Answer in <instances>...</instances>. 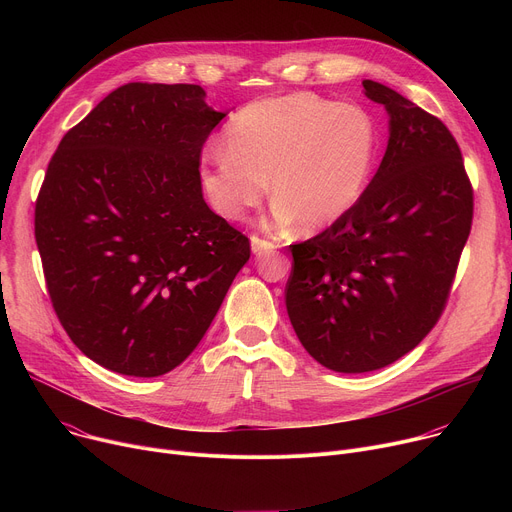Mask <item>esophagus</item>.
<instances>
[{"label":"esophagus","instance_id":"1","mask_svg":"<svg viewBox=\"0 0 512 512\" xmlns=\"http://www.w3.org/2000/svg\"><path fill=\"white\" fill-rule=\"evenodd\" d=\"M251 249L255 255H261V253H267V251H273L277 249V245L273 241H267V239H261L257 235L251 237Z\"/></svg>","mask_w":512,"mask_h":512}]
</instances>
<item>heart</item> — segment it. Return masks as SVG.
I'll list each match as a JSON object with an SVG mask.
<instances>
[{
	"label": "heart",
	"instance_id": "heart-1",
	"mask_svg": "<svg viewBox=\"0 0 512 512\" xmlns=\"http://www.w3.org/2000/svg\"><path fill=\"white\" fill-rule=\"evenodd\" d=\"M225 148H210L200 184L210 206L229 221L269 192L281 227L322 231L344 218L367 188L377 127L358 105L314 93H291L243 107L227 125Z\"/></svg>",
	"mask_w": 512,
	"mask_h": 512
}]
</instances>
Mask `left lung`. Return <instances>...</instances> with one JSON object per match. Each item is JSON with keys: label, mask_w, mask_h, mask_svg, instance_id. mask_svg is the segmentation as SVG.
<instances>
[{"label": "left lung", "mask_w": 512, "mask_h": 512, "mask_svg": "<svg viewBox=\"0 0 512 512\" xmlns=\"http://www.w3.org/2000/svg\"><path fill=\"white\" fill-rule=\"evenodd\" d=\"M389 113L383 162L354 208L291 245L285 306L322 367L367 373L413 350L440 320L474 214L450 129L397 91L362 81Z\"/></svg>", "instance_id": "8db88e82"}]
</instances>
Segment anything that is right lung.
Masks as SVG:
<instances>
[{
    "mask_svg": "<svg viewBox=\"0 0 512 512\" xmlns=\"http://www.w3.org/2000/svg\"><path fill=\"white\" fill-rule=\"evenodd\" d=\"M204 97L198 85L115 89L62 137L36 200L54 312L113 373L176 369L251 257L202 198V145L227 115Z\"/></svg>",
    "mask_w": 512,
    "mask_h": 512,
    "instance_id": "obj_1",
    "label": "right lung"
}]
</instances>
